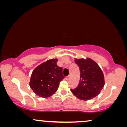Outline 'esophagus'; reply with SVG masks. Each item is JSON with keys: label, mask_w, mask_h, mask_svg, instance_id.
Returning <instances> with one entry per match:
<instances>
[{"label": "esophagus", "mask_w": 127, "mask_h": 127, "mask_svg": "<svg viewBox=\"0 0 127 127\" xmlns=\"http://www.w3.org/2000/svg\"><path fill=\"white\" fill-rule=\"evenodd\" d=\"M65 79L66 80H68L69 79V76H67V77H66Z\"/></svg>", "instance_id": "34e87169"}]
</instances>
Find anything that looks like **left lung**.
<instances>
[{
    "label": "left lung",
    "instance_id": "1",
    "mask_svg": "<svg viewBox=\"0 0 127 127\" xmlns=\"http://www.w3.org/2000/svg\"><path fill=\"white\" fill-rule=\"evenodd\" d=\"M80 68L79 84L70 89L73 94L83 100L91 99L99 95L105 86V78L99 66L90 58L74 59Z\"/></svg>",
    "mask_w": 127,
    "mask_h": 127
}]
</instances>
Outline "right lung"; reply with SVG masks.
Instances as JSON below:
<instances>
[{
    "label": "right lung",
    "mask_w": 127,
    "mask_h": 127,
    "mask_svg": "<svg viewBox=\"0 0 127 127\" xmlns=\"http://www.w3.org/2000/svg\"><path fill=\"white\" fill-rule=\"evenodd\" d=\"M58 60L51 59L35 67L31 76L29 86L34 93L41 98H48L57 91L64 79L62 68L57 65Z\"/></svg>",
    "instance_id": "add662e5"
}]
</instances>
